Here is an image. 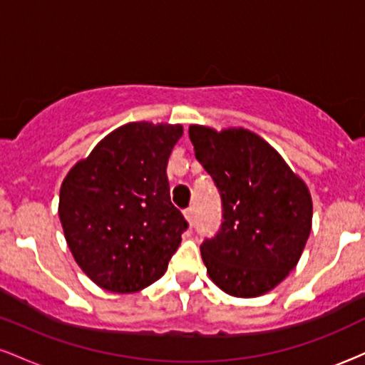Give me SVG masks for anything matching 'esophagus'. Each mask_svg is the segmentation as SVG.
<instances>
[{"instance_id": "1", "label": "esophagus", "mask_w": 365, "mask_h": 365, "mask_svg": "<svg viewBox=\"0 0 365 365\" xmlns=\"http://www.w3.org/2000/svg\"><path fill=\"white\" fill-rule=\"evenodd\" d=\"M183 216H185V220L192 225V221H194V209H192V207L185 209V211H183Z\"/></svg>"}]
</instances>
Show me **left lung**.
Returning <instances> with one entry per match:
<instances>
[{
    "mask_svg": "<svg viewBox=\"0 0 365 365\" xmlns=\"http://www.w3.org/2000/svg\"><path fill=\"white\" fill-rule=\"evenodd\" d=\"M188 137L223 204L221 230L200 245L209 278L228 295L261 297L290 274L304 252L312 228L311 192L250 130L190 125Z\"/></svg>",
    "mask_w": 365,
    "mask_h": 365,
    "instance_id": "left-lung-1",
    "label": "left lung"
}]
</instances>
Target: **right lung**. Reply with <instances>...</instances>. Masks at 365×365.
I'll use <instances>...</instances> for the list:
<instances>
[{"mask_svg":"<svg viewBox=\"0 0 365 365\" xmlns=\"http://www.w3.org/2000/svg\"><path fill=\"white\" fill-rule=\"evenodd\" d=\"M182 135V125H121L63 180L58 215L66 244L104 290H144L168 269L188 226L171 204L166 177Z\"/></svg>","mask_w":365,"mask_h":365,"instance_id":"1","label":"right lung"}]
</instances>
